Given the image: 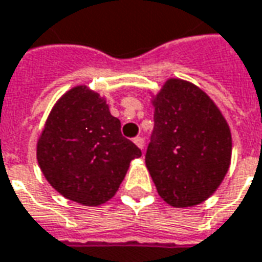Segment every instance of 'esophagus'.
<instances>
[{
  "mask_svg": "<svg viewBox=\"0 0 262 262\" xmlns=\"http://www.w3.org/2000/svg\"><path fill=\"white\" fill-rule=\"evenodd\" d=\"M134 142H135V145L138 146L140 149H144V140H142L141 137H137V138H134Z\"/></svg>",
  "mask_w": 262,
  "mask_h": 262,
  "instance_id": "1",
  "label": "esophagus"
}]
</instances>
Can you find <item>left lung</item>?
I'll return each mask as SVG.
<instances>
[{
	"instance_id": "left-lung-1",
	"label": "left lung",
	"mask_w": 262,
	"mask_h": 262,
	"mask_svg": "<svg viewBox=\"0 0 262 262\" xmlns=\"http://www.w3.org/2000/svg\"><path fill=\"white\" fill-rule=\"evenodd\" d=\"M154 131L146 168L173 207L209 199L230 168L231 133L214 101L193 83L168 79L152 98Z\"/></svg>"
}]
</instances>
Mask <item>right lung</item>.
Returning a JSON list of instances; mask_svg holds the SVG:
<instances>
[{"mask_svg": "<svg viewBox=\"0 0 262 262\" xmlns=\"http://www.w3.org/2000/svg\"><path fill=\"white\" fill-rule=\"evenodd\" d=\"M141 149L121 134L104 97L87 86L63 94L36 144L39 168L63 198L100 206L117 193Z\"/></svg>", "mask_w": 262, "mask_h": 262, "instance_id": "add662e5", "label": "right lung"}]
</instances>
